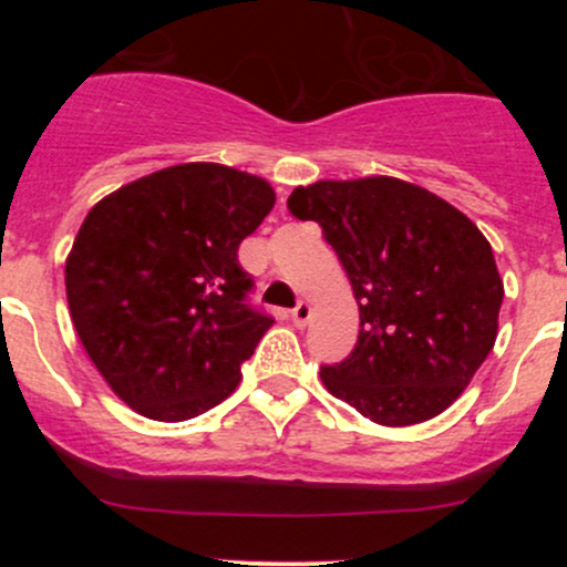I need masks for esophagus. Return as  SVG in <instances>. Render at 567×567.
<instances>
[{
    "label": "esophagus",
    "mask_w": 567,
    "mask_h": 567,
    "mask_svg": "<svg viewBox=\"0 0 567 567\" xmlns=\"http://www.w3.org/2000/svg\"><path fill=\"white\" fill-rule=\"evenodd\" d=\"M290 315H292V324H296V328H303V324L311 320V303L309 301H298L296 309H292Z\"/></svg>",
    "instance_id": "1"
}]
</instances>
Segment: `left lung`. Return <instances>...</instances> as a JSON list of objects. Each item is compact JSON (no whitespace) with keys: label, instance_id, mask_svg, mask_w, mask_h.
Listing matches in <instances>:
<instances>
[{"label":"left lung","instance_id":"obj_1","mask_svg":"<svg viewBox=\"0 0 567 567\" xmlns=\"http://www.w3.org/2000/svg\"><path fill=\"white\" fill-rule=\"evenodd\" d=\"M288 207L322 226L360 303L357 347L320 370L328 392L383 426L451 408L498 333L504 282L483 231L386 175L298 186Z\"/></svg>","mask_w":567,"mask_h":567}]
</instances>
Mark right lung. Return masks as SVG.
<instances>
[{
    "label": "right lung",
    "mask_w": 567,
    "mask_h": 567,
    "mask_svg": "<svg viewBox=\"0 0 567 567\" xmlns=\"http://www.w3.org/2000/svg\"><path fill=\"white\" fill-rule=\"evenodd\" d=\"M275 207L264 178L216 162L165 167L103 197L66 258L71 320L97 373L154 421L237 389L271 317L247 303L237 250Z\"/></svg>",
    "instance_id": "1"
}]
</instances>
